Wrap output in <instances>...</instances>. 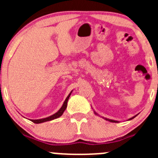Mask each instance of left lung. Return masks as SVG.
I'll list each match as a JSON object with an SVG mask.
<instances>
[{"mask_svg": "<svg viewBox=\"0 0 158 158\" xmlns=\"http://www.w3.org/2000/svg\"><path fill=\"white\" fill-rule=\"evenodd\" d=\"M95 114H96V113H95ZM135 117H136V115H135V116H134V117H132V118H130V120H131V119H133V118H135ZM105 119H106V120H107V121H109V122H117V121L111 120V119H107V118H105Z\"/></svg>", "mask_w": 158, "mask_h": 158, "instance_id": "8db88e82", "label": "left lung"}]
</instances>
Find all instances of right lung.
<instances>
[{"label": "right lung", "mask_w": 158, "mask_h": 158, "mask_svg": "<svg viewBox=\"0 0 158 158\" xmlns=\"http://www.w3.org/2000/svg\"><path fill=\"white\" fill-rule=\"evenodd\" d=\"M72 92H70L69 95H68L67 98H66V100H65L64 103H63V106L61 107V109L59 110L58 111H57L56 113H55L54 114H52V115L49 116V117H47V118H42V119H37V120H31V122H33V123H36V124H39V123H43V122H48V121H51V120H53V119L55 118H57L60 117V116L63 114V113L64 112V111L66 110V107H67V102H68V100H69V98L70 96V95H71Z\"/></svg>", "instance_id": "right-lung-1"}]
</instances>
